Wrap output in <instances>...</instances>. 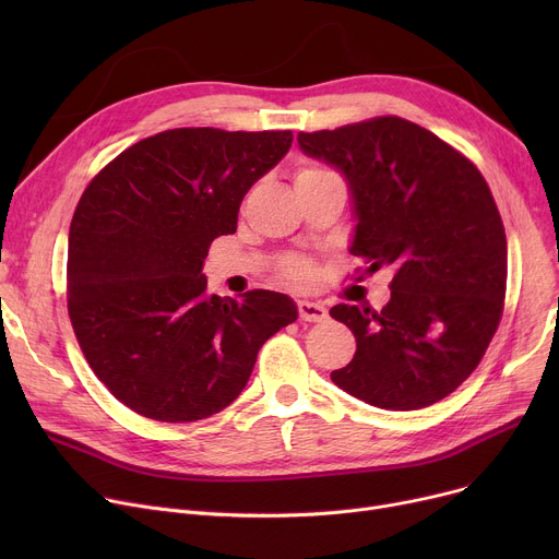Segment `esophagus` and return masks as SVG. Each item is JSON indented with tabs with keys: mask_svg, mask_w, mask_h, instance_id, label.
I'll list each match as a JSON object with an SVG mask.
<instances>
[{
	"mask_svg": "<svg viewBox=\"0 0 559 559\" xmlns=\"http://www.w3.org/2000/svg\"><path fill=\"white\" fill-rule=\"evenodd\" d=\"M299 317L304 321H324L329 317V310L314 301H299Z\"/></svg>",
	"mask_w": 559,
	"mask_h": 559,
	"instance_id": "esophagus-1",
	"label": "esophagus"
}]
</instances>
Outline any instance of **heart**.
<instances>
[{
	"label": "heart",
	"instance_id": "obj_1",
	"mask_svg": "<svg viewBox=\"0 0 559 559\" xmlns=\"http://www.w3.org/2000/svg\"><path fill=\"white\" fill-rule=\"evenodd\" d=\"M321 174H329V171L314 169V167H306V169H301V171L297 174V181H299V179H310V176H321ZM287 274H289V278H295V281H299V283H308L314 272H312V267H310V262H306V260H295V262L287 264Z\"/></svg>",
	"mask_w": 559,
	"mask_h": 559
}]
</instances>
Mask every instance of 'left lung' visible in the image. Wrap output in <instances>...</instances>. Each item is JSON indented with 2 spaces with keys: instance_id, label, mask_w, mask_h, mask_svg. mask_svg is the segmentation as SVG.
Segmentation results:
<instances>
[{
  "instance_id": "obj_1",
  "label": "left lung",
  "mask_w": 559,
  "mask_h": 559,
  "mask_svg": "<svg viewBox=\"0 0 559 559\" xmlns=\"http://www.w3.org/2000/svg\"><path fill=\"white\" fill-rule=\"evenodd\" d=\"M297 140L346 179L348 251L365 274L392 272L380 312L331 308L356 335L333 383L383 409L442 401L478 367L503 314L508 242L487 181L451 144L392 115Z\"/></svg>"
}]
</instances>
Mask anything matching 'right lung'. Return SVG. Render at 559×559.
<instances>
[{"instance_id": "add662e5", "label": "right lung", "mask_w": 559, "mask_h": 559, "mask_svg": "<svg viewBox=\"0 0 559 559\" xmlns=\"http://www.w3.org/2000/svg\"><path fill=\"white\" fill-rule=\"evenodd\" d=\"M289 146L292 131L171 129L129 146L79 199L68 312L87 365L133 413L167 424L219 413L245 390L260 346L299 317L272 289L209 295L201 272Z\"/></svg>"}]
</instances>
